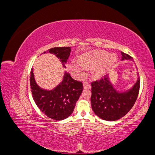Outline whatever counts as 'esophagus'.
Segmentation results:
<instances>
[{
	"mask_svg": "<svg viewBox=\"0 0 155 155\" xmlns=\"http://www.w3.org/2000/svg\"><path fill=\"white\" fill-rule=\"evenodd\" d=\"M83 87L85 89H89V88H91V83H89L88 82L85 81L83 83Z\"/></svg>",
	"mask_w": 155,
	"mask_h": 155,
	"instance_id": "obj_1",
	"label": "esophagus"
}]
</instances>
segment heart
<instances>
[{
    "label": "heart",
    "mask_w": 155,
    "mask_h": 155,
    "mask_svg": "<svg viewBox=\"0 0 155 155\" xmlns=\"http://www.w3.org/2000/svg\"><path fill=\"white\" fill-rule=\"evenodd\" d=\"M116 59V57L115 55H110L109 53L105 52V51H102V52L97 53L94 58L87 59V61H83V63L92 65V66H97V65H100L105 63L104 67L100 68H97L96 70V74H101L105 71L107 67L110 66V65L115 61ZM79 68L81 71H83L82 68Z\"/></svg>",
    "instance_id": "obj_1"
}]
</instances>
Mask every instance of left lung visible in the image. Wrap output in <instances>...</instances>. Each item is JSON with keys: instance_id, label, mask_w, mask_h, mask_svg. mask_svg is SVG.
<instances>
[{"instance_id": "1", "label": "left lung", "mask_w": 155, "mask_h": 155, "mask_svg": "<svg viewBox=\"0 0 155 155\" xmlns=\"http://www.w3.org/2000/svg\"><path fill=\"white\" fill-rule=\"evenodd\" d=\"M122 60L133 59L127 54L121 52ZM91 106L94 112L100 118L115 121L122 118L132 109L138 96L140 79L127 92L118 93L109 81L107 75L91 83Z\"/></svg>"}]
</instances>
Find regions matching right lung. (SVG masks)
I'll return each instance as SVG.
<instances>
[{"label": "right lung", "instance_id": "right-lung-1", "mask_svg": "<svg viewBox=\"0 0 155 155\" xmlns=\"http://www.w3.org/2000/svg\"><path fill=\"white\" fill-rule=\"evenodd\" d=\"M70 50L69 46L54 47L44 51V54L49 51L55 54L65 67ZM32 70L30 83L32 96L37 106L46 116L54 120L68 118L73 112L76 101L83 90V83L72 78L70 74L65 73L63 81L54 90H43L35 83Z\"/></svg>", "mask_w": 155, "mask_h": 155}]
</instances>
